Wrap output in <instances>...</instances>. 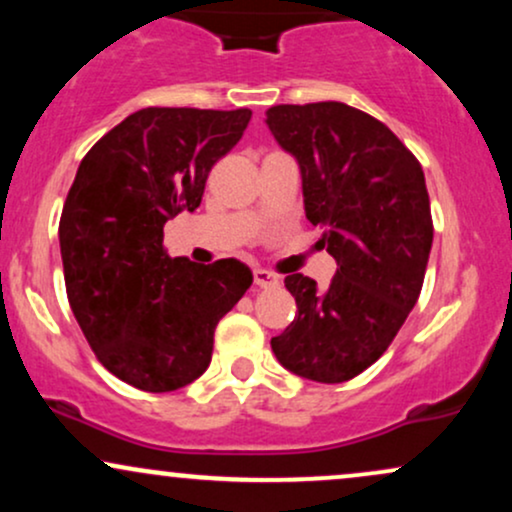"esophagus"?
<instances>
[{
  "mask_svg": "<svg viewBox=\"0 0 512 512\" xmlns=\"http://www.w3.org/2000/svg\"><path fill=\"white\" fill-rule=\"evenodd\" d=\"M252 281H255V286H260V289H272V286L279 284V276L267 272V269H255V272H252Z\"/></svg>",
  "mask_w": 512,
  "mask_h": 512,
  "instance_id": "esophagus-1",
  "label": "esophagus"
}]
</instances>
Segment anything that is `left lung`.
<instances>
[{
	"instance_id": "1",
	"label": "left lung",
	"mask_w": 512,
	"mask_h": 512,
	"mask_svg": "<svg viewBox=\"0 0 512 512\" xmlns=\"http://www.w3.org/2000/svg\"><path fill=\"white\" fill-rule=\"evenodd\" d=\"M274 139L298 158L305 216L337 260L327 289L289 274L296 317L272 351L315 383H346L373 366L416 301L433 243L419 158L390 127L346 103L274 105Z\"/></svg>"
}]
</instances>
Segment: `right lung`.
Listing matches in <instances>:
<instances>
[{
	"label": "right lung",
	"instance_id": "right-lung-1",
	"mask_svg": "<svg viewBox=\"0 0 512 512\" xmlns=\"http://www.w3.org/2000/svg\"><path fill=\"white\" fill-rule=\"evenodd\" d=\"M252 110L144 108L91 146L60 216L64 286L88 346L122 383L173 392L211 363L219 320L250 289L238 260L170 257L163 226L195 211Z\"/></svg>",
	"mask_w": 512,
	"mask_h": 512
}]
</instances>
